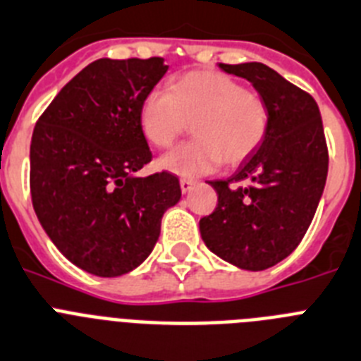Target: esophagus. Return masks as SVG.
Instances as JSON below:
<instances>
[{"mask_svg":"<svg viewBox=\"0 0 361 361\" xmlns=\"http://www.w3.org/2000/svg\"><path fill=\"white\" fill-rule=\"evenodd\" d=\"M194 183H196V181H194V180H187V178H183V180H180L181 192H183V194L190 192V189H192V187H194Z\"/></svg>","mask_w":361,"mask_h":361,"instance_id":"obj_1","label":"esophagus"}]
</instances>
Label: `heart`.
<instances>
[{"label": "heart", "mask_w": 361, "mask_h": 361, "mask_svg": "<svg viewBox=\"0 0 361 361\" xmlns=\"http://www.w3.org/2000/svg\"><path fill=\"white\" fill-rule=\"evenodd\" d=\"M150 145L165 149L190 121L194 137L159 158V167L178 176H200L219 163L249 158L269 128V109L258 94L214 71H196L172 81L171 90L145 94L137 112Z\"/></svg>", "instance_id": "b5f03b06"}]
</instances>
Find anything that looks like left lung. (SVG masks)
I'll return each instance as SVG.
<instances>
[{"mask_svg": "<svg viewBox=\"0 0 361 361\" xmlns=\"http://www.w3.org/2000/svg\"><path fill=\"white\" fill-rule=\"evenodd\" d=\"M219 68L252 83L269 109V128L233 176L209 181L218 207L200 219V233L225 262L265 271L300 245L314 218L329 171L324 125L311 94L267 65Z\"/></svg>", "mask_w": 361, "mask_h": 361, "instance_id": "obj_1", "label": "left lung"}]
</instances>
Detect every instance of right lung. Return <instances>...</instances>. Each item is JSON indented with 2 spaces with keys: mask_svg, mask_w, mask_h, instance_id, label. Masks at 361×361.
I'll return each mask as SVG.
<instances>
[{
  "mask_svg": "<svg viewBox=\"0 0 361 361\" xmlns=\"http://www.w3.org/2000/svg\"><path fill=\"white\" fill-rule=\"evenodd\" d=\"M167 68L163 58L96 59L34 127V211L59 252L94 276L114 278L142 265L163 214L181 198L171 172L136 176L152 159L137 112Z\"/></svg>",
  "mask_w": 361,
  "mask_h": 361,
  "instance_id": "1",
  "label": "right lung"
}]
</instances>
